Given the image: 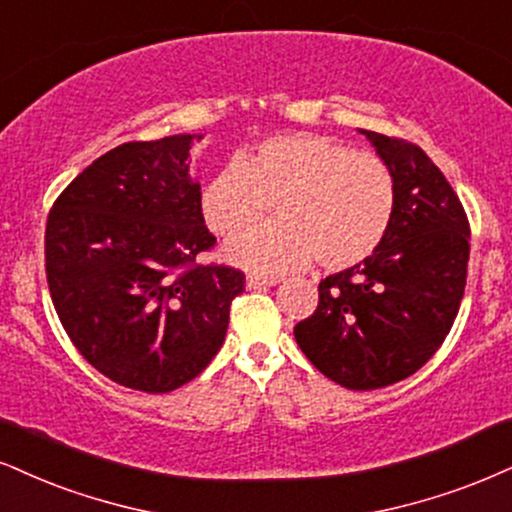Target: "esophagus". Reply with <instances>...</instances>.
<instances>
[{
  "mask_svg": "<svg viewBox=\"0 0 512 512\" xmlns=\"http://www.w3.org/2000/svg\"><path fill=\"white\" fill-rule=\"evenodd\" d=\"M277 285L275 277H261V275H249L246 277V287L249 289H266Z\"/></svg>",
  "mask_w": 512,
  "mask_h": 512,
  "instance_id": "obj_1",
  "label": "esophagus"
}]
</instances>
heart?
Instances as JSON below:
<instances>
[{
  "instance_id": "1",
  "label": "heart",
  "mask_w": 512,
  "mask_h": 512,
  "mask_svg": "<svg viewBox=\"0 0 512 512\" xmlns=\"http://www.w3.org/2000/svg\"><path fill=\"white\" fill-rule=\"evenodd\" d=\"M396 178L375 154L323 135L261 142L204 187L201 213L220 237H236L274 204L276 223L227 244L225 258L263 275L315 261L349 270L380 249L396 218Z\"/></svg>"
}]
</instances>
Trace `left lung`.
<instances>
[{
    "label": "left lung",
    "mask_w": 512,
    "mask_h": 512,
    "mask_svg": "<svg viewBox=\"0 0 512 512\" xmlns=\"http://www.w3.org/2000/svg\"><path fill=\"white\" fill-rule=\"evenodd\" d=\"M361 132L396 178L394 225L368 261L320 280L294 337L332 382L370 391L406 380L444 344L465 294L470 223L418 144Z\"/></svg>",
    "instance_id": "obj_1"
}]
</instances>
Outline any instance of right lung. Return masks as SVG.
Instances as JSON below:
<instances>
[{"instance_id": "right-lung-1", "label": "right lung", "mask_w": 512, "mask_h": 512, "mask_svg": "<svg viewBox=\"0 0 512 512\" xmlns=\"http://www.w3.org/2000/svg\"><path fill=\"white\" fill-rule=\"evenodd\" d=\"M192 140L106 151L59 194L44 232L49 294L75 349L147 394H168L213 361L246 282L242 270L197 261L216 237L189 178Z\"/></svg>"}]
</instances>
